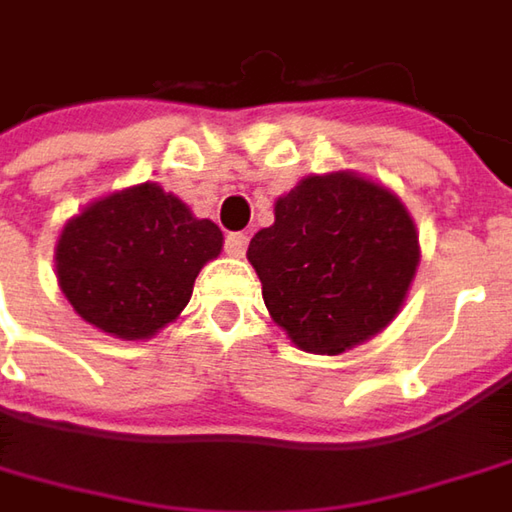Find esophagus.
Masks as SVG:
<instances>
[{"label":"esophagus","mask_w":512,"mask_h":512,"mask_svg":"<svg viewBox=\"0 0 512 512\" xmlns=\"http://www.w3.org/2000/svg\"><path fill=\"white\" fill-rule=\"evenodd\" d=\"M246 249H249V234H243V231H231L226 237V252L231 257H243L246 255Z\"/></svg>","instance_id":"1"}]
</instances>
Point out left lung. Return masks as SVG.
<instances>
[{
    "instance_id": "8db88e82",
    "label": "left lung",
    "mask_w": 512,
    "mask_h": 512,
    "mask_svg": "<svg viewBox=\"0 0 512 512\" xmlns=\"http://www.w3.org/2000/svg\"><path fill=\"white\" fill-rule=\"evenodd\" d=\"M417 231L391 191L353 173L307 176L249 243L269 316L310 353H345L403 307Z\"/></svg>"
}]
</instances>
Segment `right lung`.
Segmentation results:
<instances>
[{"mask_svg": "<svg viewBox=\"0 0 512 512\" xmlns=\"http://www.w3.org/2000/svg\"><path fill=\"white\" fill-rule=\"evenodd\" d=\"M220 249L223 231L211 220L144 182L92 202L63 228L57 278L83 321L147 339L185 310L199 269Z\"/></svg>", "mask_w": 512, "mask_h": 512, "instance_id": "right-lung-1", "label": "right lung"}]
</instances>
